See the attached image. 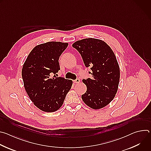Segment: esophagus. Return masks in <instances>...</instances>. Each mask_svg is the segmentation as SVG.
<instances>
[{
  "label": "esophagus",
  "instance_id": "34e87169",
  "mask_svg": "<svg viewBox=\"0 0 151 151\" xmlns=\"http://www.w3.org/2000/svg\"><path fill=\"white\" fill-rule=\"evenodd\" d=\"M73 82H74L75 83H78L80 82V80H79V79H76V80L73 81Z\"/></svg>",
  "mask_w": 151,
  "mask_h": 151
}]
</instances>
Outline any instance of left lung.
Listing matches in <instances>:
<instances>
[{
  "instance_id": "1",
  "label": "left lung",
  "mask_w": 151,
  "mask_h": 151,
  "mask_svg": "<svg viewBox=\"0 0 151 151\" xmlns=\"http://www.w3.org/2000/svg\"><path fill=\"white\" fill-rule=\"evenodd\" d=\"M72 47L81 54L86 67H90L91 78L83 79L87 91L83 101L93 109H100L114 99L120 78V70L111 48L102 40L86 38L73 43Z\"/></svg>"
}]
</instances>
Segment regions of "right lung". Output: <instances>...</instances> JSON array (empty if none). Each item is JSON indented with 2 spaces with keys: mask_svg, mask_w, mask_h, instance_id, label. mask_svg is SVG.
<instances>
[{
  "mask_svg": "<svg viewBox=\"0 0 151 151\" xmlns=\"http://www.w3.org/2000/svg\"><path fill=\"white\" fill-rule=\"evenodd\" d=\"M68 45L54 41L39 44L24 63L21 75L25 90L33 103L44 112L58 110L72 87V80L55 75L60 69L59 57Z\"/></svg>",
  "mask_w": 151,
  "mask_h": 151,
  "instance_id": "1",
  "label": "right lung"
}]
</instances>
